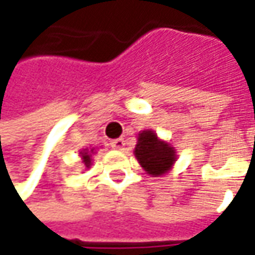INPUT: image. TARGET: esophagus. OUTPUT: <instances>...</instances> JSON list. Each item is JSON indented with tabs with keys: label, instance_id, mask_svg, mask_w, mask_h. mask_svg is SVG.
Here are the masks:
<instances>
[{
	"label": "esophagus",
	"instance_id": "1",
	"mask_svg": "<svg viewBox=\"0 0 255 255\" xmlns=\"http://www.w3.org/2000/svg\"><path fill=\"white\" fill-rule=\"evenodd\" d=\"M110 144H111V147L115 148V150H124L126 141H124L123 138H117V140H113Z\"/></svg>",
	"mask_w": 255,
	"mask_h": 255
}]
</instances>
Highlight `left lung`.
<instances>
[{"label": "left lung", "mask_w": 255, "mask_h": 255, "mask_svg": "<svg viewBox=\"0 0 255 255\" xmlns=\"http://www.w3.org/2000/svg\"><path fill=\"white\" fill-rule=\"evenodd\" d=\"M134 154L142 169L151 176L167 173L176 161V150L169 142L161 141L151 129H144L138 134Z\"/></svg>", "instance_id": "left-lung-1"}]
</instances>
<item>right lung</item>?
Listing matches in <instances>:
<instances>
[{
	"mask_svg": "<svg viewBox=\"0 0 255 255\" xmlns=\"http://www.w3.org/2000/svg\"><path fill=\"white\" fill-rule=\"evenodd\" d=\"M94 150L95 148H83L82 151H81V157H82L83 163H85V166L86 167H91V164H92V154H94Z\"/></svg>",
	"mask_w": 255,
	"mask_h": 255,
	"instance_id": "1",
	"label": "right lung"
}]
</instances>
